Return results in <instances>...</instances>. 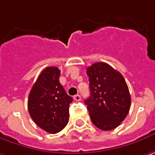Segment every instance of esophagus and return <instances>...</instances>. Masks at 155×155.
Listing matches in <instances>:
<instances>
[{"mask_svg": "<svg viewBox=\"0 0 155 155\" xmlns=\"http://www.w3.org/2000/svg\"><path fill=\"white\" fill-rule=\"evenodd\" d=\"M74 101H76V102H79V101H81V97L80 95H75V96H74Z\"/></svg>", "mask_w": 155, "mask_h": 155, "instance_id": "34e87169", "label": "esophagus"}]
</instances>
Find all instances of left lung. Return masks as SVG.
<instances>
[{"label":"left lung","instance_id":"obj_1","mask_svg":"<svg viewBox=\"0 0 155 155\" xmlns=\"http://www.w3.org/2000/svg\"><path fill=\"white\" fill-rule=\"evenodd\" d=\"M90 96L85 100L92 123L110 131L126 117L131 96L123 75L110 65L97 62L87 68Z\"/></svg>","mask_w":155,"mask_h":155}]
</instances>
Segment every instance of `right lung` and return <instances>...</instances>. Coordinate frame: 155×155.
<instances>
[{
    "label": "right lung",
    "instance_id": "obj_1",
    "mask_svg": "<svg viewBox=\"0 0 155 155\" xmlns=\"http://www.w3.org/2000/svg\"><path fill=\"white\" fill-rule=\"evenodd\" d=\"M60 70L45 68L32 86L28 98V110L38 126L49 133H57L68 123L69 96L59 82Z\"/></svg>",
    "mask_w": 155,
    "mask_h": 155
}]
</instances>
